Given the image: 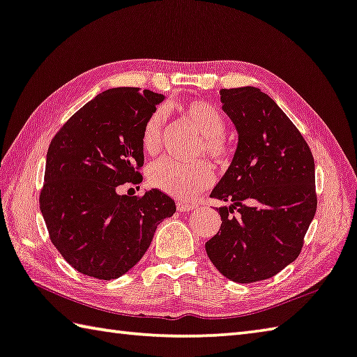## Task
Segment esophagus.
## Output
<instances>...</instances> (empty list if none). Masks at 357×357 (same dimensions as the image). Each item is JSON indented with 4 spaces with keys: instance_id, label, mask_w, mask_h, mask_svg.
<instances>
[{
    "instance_id": "obj_1",
    "label": "esophagus",
    "mask_w": 357,
    "mask_h": 357,
    "mask_svg": "<svg viewBox=\"0 0 357 357\" xmlns=\"http://www.w3.org/2000/svg\"><path fill=\"white\" fill-rule=\"evenodd\" d=\"M192 209H195V204L185 203V201H178V211L179 212H189Z\"/></svg>"
}]
</instances>
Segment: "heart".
<instances>
[{
    "label": "heart",
    "mask_w": 357,
    "mask_h": 357,
    "mask_svg": "<svg viewBox=\"0 0 357 357\" xmlns=\"http://www.w3.org/2000/svg\"><path fill=\"white\" fill-rule=\"evenodd\" d=\"M178 111L203 135L198 154H204L218 165L226 164L232 154V148L223 135L226 125L222 112L211 102L201 100L181 102ZM162 125H164V112L160 109L151 112L145 120L140 144L146 154H156L159 151ZM213 179L215 176L212 167L204 160L187 165L170 158H162L154 162L148 170V181L154 189L176 198L195 197L201 190L207 189Z\"/></svg>",
    "instance_id": "obj_1"
}]
</instances>
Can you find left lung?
Wrapping results in <instances>:
<instances>
[{
    "label": "left lung",
    "instance_id": "left-lung-1",
    "mask_svg": "<svg viewBox=\"0 0 357 357\" xmlns=\"http://www.w3.org/2000/svg\"><path fill=\"white\" fill-rule=\"evenodd\" d=\"M223 111L238 132L228 172L211 197L222 226L206 252L231 281L268 280L300 256L317 211L315 164L306 140L256 87L222 89Z\"/></svg>",
    "mask_w": 357,
    "mask_h": 357
}]
</instances>
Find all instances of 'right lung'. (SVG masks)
<instances>
[{"instance_id":"obj_1","label":"right lung","mask_w":357,"mask_h":357,"mask_svg":"<svg viewBox=\"0 0 357 357\" xmlns=\"http://www.w3.org/2000/svg\"><path fill=\"white\" fill-rule=\"evenodd\" d=\"M164 95L116 87L73 114L51 140L40 190V211L51 242L82 275L115 280L137 264L158 225L176 211L153 189L120 195L123 184L142 183L140 135Z\"/></svg>"}]
</instances>
